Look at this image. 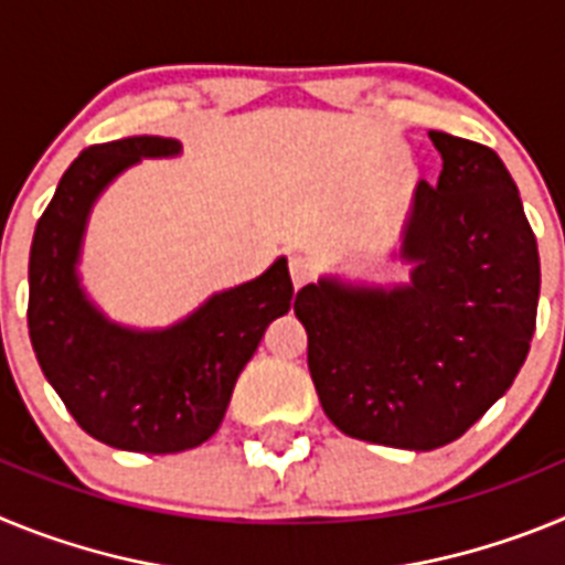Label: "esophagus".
<instances>
[{"instance_id": "esophagus-1", "label": "esophagus", "mask_w": 565, "mask_h": 565, "mask_svg": "<svg viewBox=\"0 0 565 565\" xmlns=\"http://www.w3.org/2000/svg\"><path fill=\"white\" fill-rule=\"evenodd\" d=\"M288 271H291L294 288H302L308 279L313 277V266L302 257V254H291V259H288Z\"/></svg>"}]
</instances>
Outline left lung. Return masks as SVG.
Returning a JSON list of instances; mask_svg holds the SVG:
<instances>
[{
	"label": "left lung",
	"instance_id": "obj_1",
	"mask_svg": "<svg viewBox=\"0 0 565 565\" xmlns=\"http://www.w3.org/2000/svg\"><path fill=\"white\" fill-rule=\"evenodd\" d=\"M436 186L418 183L393 257L404 282L322 274L297 291L308 371L344 436L427 452L456 441L512 387L535 333L537 239L489 147L430 132Z\"/></svg>",
	"mask_w": 565,
	"mask_h": 565
}]
</instances>
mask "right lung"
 Instances as JSON below:
<instances>
[{"label": "right lung", "instance_id": "obj_1", "mask_svg": "<svg viewBox=\"0 0 565 565\" xmlns=\"http://www.w3.org/2000/svg\"><path fill=\"white\" fill-rule=\"evenodd\" d=\"M181 149L158 135L84 149L30 246L28 328L42 373L78 427L115 450L163 456L212 438L268 322L291 308L286 257L167 328L121 326L89 299L78 263L96 201L129 167Z\"/></svg>", "mask_w": 565, "mask_h": 565}]
</instances>
